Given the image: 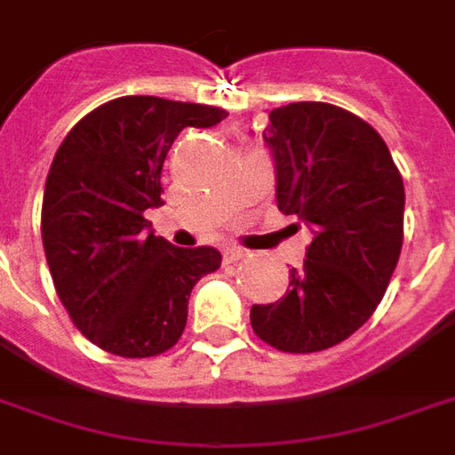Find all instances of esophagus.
Instances as JSON below:
<instances>
[{
    "instance_id": "1",
    "label": "esophagus",
    "mask_w": 455,
    "mask_h": 455,
    "mask_svg": "<svg viewBox=\"0 0 455 455\" xmlns=\"http://www.w3.org/2000/svg\"><path fill=\"white\" fill-rule=\"evenodd\" d=\"M245 255H248V253H245L243 248H236V245H228L227 251H224V258H227V262L243 260Z\"/></svg>"
}]
</instances>
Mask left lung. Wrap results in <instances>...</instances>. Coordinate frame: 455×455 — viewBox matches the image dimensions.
<instances>
[{
	"instance_id": "left-lung-1",
	"label": "left lung",
	"mask_w": 455,
	"mask_h": 455,
	"mask_svg": "<svg viewBox=\"0 0 455 455\" xmlns=\"http://www.w3.org/2000/svg\"><path fill=\"white\" fill-rule=\"evenodd\" d=\"M265 142L279 212L306 221L313 241L287 294L255 304L251 325L279 352H321L359 331L388 289L403 248V176L381 134L331 103L275 108Z\"/></svg>"
}]
</instances>
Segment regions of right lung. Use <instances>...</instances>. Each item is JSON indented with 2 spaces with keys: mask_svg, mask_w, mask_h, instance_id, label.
Returning a JSON list of instances; mask_svg holds the SVG:
<instances>
[{
  "mask_svg": "<svg viewBox=\"0 0 455 455\" xmlns=\"http://www.w3.org/2000/svg\"><path fill=\"white\" fill-rule=\"evenodd\" d=\"M227 116L217 106L123 96L93 108L57 149L40 212L43 248L72 323L110 355L144 359L173 347L190 291L221 265L214 248L154 236L144 212L164 204L161 171L178 134Z\"/></svg>",
  "mask_w": 455,
  "mask_h": 455,
  "instance_id": "obj_1",
  "label": "right lung"
}]
</instances>
